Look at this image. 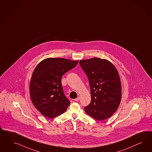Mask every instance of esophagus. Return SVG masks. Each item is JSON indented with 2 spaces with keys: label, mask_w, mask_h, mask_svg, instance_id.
I'll list each match as a JSON object with an SVG mask.
<instances>
[{
  "label": "esophagus",
  "mask_w": 152,
  "mask_h": 152,
  "mask_svg": "<svg viewBox=\"0 0 152 152\" xmlns=\"http://www.w3.org/2000/svg\"><path fill=\"white\" fill-rule=\"evenodd\" d=\"M80 97L78 96V97H77L76 99H74V101H78L80 100Z\"/></svg>",
  "instance_id": "34e87169"
}]
</instances>
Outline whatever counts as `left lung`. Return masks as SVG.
I'll return each mask as SVG.
<instances>
[{"label":"left lung","mask_w":152,"mask_h":152,"mask_svg":"<svg viewBox=\"0 0 152 152\" xmlns=\"http://www.w3.org/2000/svg\"><path fill=\"white\" fill-rule=\"evenodd\" d=\"M79 63L88 77L91 89V102L85 110L97 120L110 118L117 110L121 97L118 71L110 62L99 58L81 60Z\"/></svg>","instance_id":"obj_1"}]
</instances>
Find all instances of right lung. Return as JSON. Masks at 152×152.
<instances>
[{"label":"right lung","mask_w":152,"mask_h":152,"mask_svg":"<svg viewBox=\"0 0 152 152\" xmlns=\"http://www.w3.org/2000/svg\"><path fill=\"white\" fill-rule=\"evenodd\" d=\"M78 61L48 58L42 61L33 71L30 95L35 107L48 118L63 114L70 101L64 95L62 76L76 67Z\"/></svg>","instance_id":"1"}]
</instances>
